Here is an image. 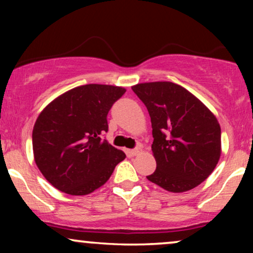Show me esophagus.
<instances>
[{"instance_id":"1","label":"esophagus","mask_w":253,"mask_h":253,"mask_svg":"<svg viewBox=\"0 0 253 253\" xmlns=\"http://www.w3.org/2000/svg\"><path fill=\"white\" fill-rule=\"evenodd\" d=\"M141 152H143V150H141V147L138 146V147H136V148H133V150H131L130 153L132 154V155H138V154H140Z\"/></svg>"}]
</instances>
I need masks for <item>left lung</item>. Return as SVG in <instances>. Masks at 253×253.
Returning a JSON list of instances; mask_svg holds the SVG:
<instances>
[{"mask_svg": "<svg viewBox=\"0 0 253 253\" xmlns=\"http://www.w3.org/2000/svg\"><path fill=\"white\" fill-rule=\"evenodd\" d=\"M132 91L152 122V151L157 169L147 179L170 192L199 185L214 170L221 154V129L213 113L182 86L143 83Z\"/></svg>", "mask_w": 253, "mask_h": 253, "instance_id": "obj_1", "label": "left lung"}]
</instances>
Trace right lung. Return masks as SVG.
I'll list each match as a JSON object with an SVG mask.
<instances>
[{
    "label": "right lung",
    "instance_id": "obj_1",
    "mask_svg": "<svg viewBox=\"0 0 253 253\" xmlns=\"http://www.w3.org/2000/svg\"><path fill=\"white\" fill-rule=\"evenodd\" d=\"M126 91L112 85L78 86L57 96L38 116L32 132L34 161L57 190L88 195L126 159L123 151L102 139L108 131V112Z\"/></svg>",
    "mask_w": 253,
    "mask_h": 253
}]
</instances>
